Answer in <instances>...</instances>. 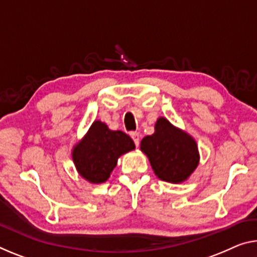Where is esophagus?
<instances>
[{
  "instance_id": "esophagus-1",
  "label": "esophagus",
  "mask_w": 257,
  "mask_h": 257,
  "mask_svg": "<svg viewBox=\"0 0 257 257\" xmlns=\"http://www.w3.org/2000/svg\"><path fill=\"white\" fill-rule=\"evenodd\" d=\"M130 137L133 138L134 143H135L136 146L140 145V134H138V133H130Z\"/></svg>"
}]
</instances>
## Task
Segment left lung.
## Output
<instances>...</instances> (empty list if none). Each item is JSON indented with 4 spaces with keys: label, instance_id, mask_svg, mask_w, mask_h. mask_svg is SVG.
I'll return each mask as SVG.
<instances>
[{
    "label": "left lung",
    "instance_id": "8db88e82",
    "mask_svg": "<svg viewBox=\"0 0 257 257\" xmlns=\"http://www.w3.org/2000/svg\"><path fill=\"white\" fill-rule=\"evenodd\" d=\"M154 130L153 135L141 142L142 152L148 156L154 174L174 184L186 181L199 165L197 142L166 117H159Z\"/></svg>",
    "mask_w": 257,
    "mask_h": 257
}]
</instances>
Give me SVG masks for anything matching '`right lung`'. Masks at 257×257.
Segmentation results:
<instances>
[{
  "instance_id": "right-lung-1",
  "label": "right lung",
  "mask_w": 257,
  "mask_h": 257,
  "mask_svg": "<svg viewBox=\"0 0 257 257\" xmlns=\"http://www.w3.org/2000/svg\"><path fill=\"white\" fill-rule=\"evenodd\" d=\"M135 150V144L121 130L108 129L106 123L93 121L84 137L72 151V159L81 176L92 184L108 180L122 154Z\"/></svg>"
}]
</instances>
